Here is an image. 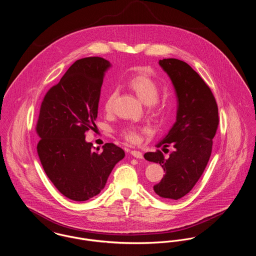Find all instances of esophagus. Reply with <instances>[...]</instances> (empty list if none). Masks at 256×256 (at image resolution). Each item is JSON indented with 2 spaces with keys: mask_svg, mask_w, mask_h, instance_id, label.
Instances as JSON below:
<instances>
[{
  "mask_svg": "<svg viewBox=\"0 0 256 256\" xmlns=\"http://www.w3.org/2000/svg\"><path fill=\"white\" fill-rule=\"evenodd\" d=\"M130 154L134 156V157H136V158H138V159H142V153L140 151H138V150H132L130 151Z\"/></svg>",
  "mask_w": 256,
  "mask_h": 256,
  "instance_id": "obj_1",
  "label": "esophagus"
}]
</instances>
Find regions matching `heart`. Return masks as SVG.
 <instances>
[{"label":"heart","mask_w":256,"mask_h":256,"mask_svg":"<svg viewBox=\"0 0 256 256\" xmlns=\"http://www.w3.org/2000/svg\"><path fill=\"white\" fill-rule=\"evenodd\" d=\"M128 87L136 94V96L143 103L147 104L149 111L156 112L162 109V103L159 100L160 87L158 82L147 74H138L130 78L128 80ZM118 91L113 89L106 96L104 101V110L109 113L113 109L114 100L116 98ZM147 130L136 126H126L120 130L122 138L130 143L136 144L142 140V134Z\"/></svg>","instance_id":"b5f03b06"}]
</instances>
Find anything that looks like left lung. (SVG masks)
<instances>
[{
	"label": "left lung",
	"instance_id": "obj_1",
	"mask_svg": "<svg viewBox=\"0 0 256 256\" xmlns=\"http://www.w3.org/2000/svg\"><path fill=\"white\" fill-rule=\"evenodd\" d=\"M159 64L168 74L178 97L176 122L157 147H172L169 156L161 150L147 152V161L159 163L165 172L161 182L153 186L163 198L176 200L186 196L205 170L212 152L219 116L210 87L186 62L163 58Z\"/></svg>",
	"mask_w": 256,
	"mask_h": 256
}]
</instances>
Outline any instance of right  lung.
<instances>
[{
    "label": "right lung",
    "instance_id": "obj_1",
    "mask_svg": "<svg viewBox=\"0 0 256 256\" xmlns=\"http://www.w3.org/2000/svg\"><path fill=\"white\" fill-rule=\"evenodd\" d=\"M110 62L100 57L78 60L41 103L36 124L37 153L46 174L68 198L86 201L105 186L124 151L106 143L93 150L86 134L95 126L104 72Z\"/></svg>",
    "mask_w": 256,
    "mask_h": 256
}]
</instances>
